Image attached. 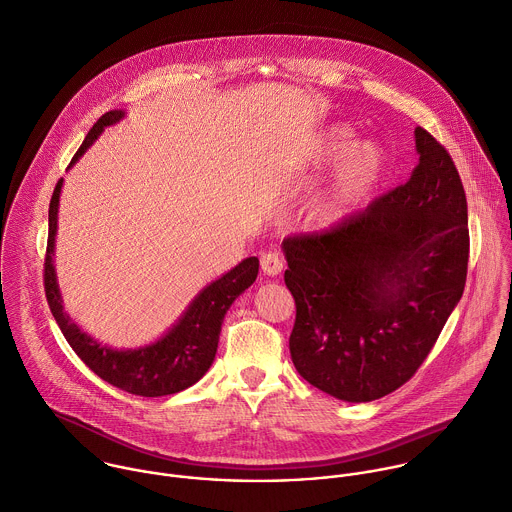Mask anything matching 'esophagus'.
<instances>
[{
    "mask_svg": "<svg viewBox=\"0 0 512 512\" xmlns=\"http://www.w3.org/2000/svg\"><path fill=\"white\" fill-rule=\"evenodd\" d=\"M261 269L269 277H277L283 271V259L277 251H269L261 255Z\"/></svg>",
    "mask_w": 512,
    "mask_h": 512,
    "instance_id": "34e87169",
    "label": "esophagus"
}]
</instances>
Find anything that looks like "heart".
<instances>
[{"instance_id":"b5f03b06","label":"heart","mask_w":512,"mask_h":512,"mask_svg":"<svg viewBox=\"0 0 512 512\" xmlns=\"http://www.w3.org/2000/svg\"><path fill=\"white\" fill-rule=\"evenodd\" d=\"M347 123H331L307 141L303 159L309 167L335 163L329 187L311 203L307 221L317 231H331L351 219L383 185L391 159L377 141H355Z\"/></svg>"}]
</instances>
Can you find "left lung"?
<instances>
[{
    "mask_svg": "<svg viewBox=\"0 0 512 512\" xmlns=\"http://www.w3.org/2000/svg\"><path fill=\"white\" fill-rule=\"evenodd\" d=\"M405 185L331 231L283 241L297 307L289 337L299 375L323 393L369 403L405 385L463 297L467 197L447 149L415 129Z\"/></svg>",
    "mask_w": 512,
    "mask_h": 512,
    "instance_id": "obj_1",
    "label": "left lung"
}]
</instances>
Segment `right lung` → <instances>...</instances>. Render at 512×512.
I'll return each mask as SVG.
<instances>
[{"label": "right lung", "mask_w": 512, "mask_h": 512, "mask_svg": "<svg viewBox=\"0 0 512 512\" xmlns=\"http://www.w3.org/2000/svg\"><path fill=\"white\" fill-rule=\"evenodd\" d=\"M123 117V109H113L101 115L87 133L69 167L79 161V157L93 145L105 127L121 121ZM61 187L63 179L57 181L49 203V237L43 281L49 309L71 349L97 377L131 395L163 397L175 395L195 385L209 371L215 359L225 313L233 301L257 279L259 259L247 257L231 271L203 287L183 311V315L175 321V325L157 341L137 349H113L101 345L91 335L81 331V327L73 323L71 317L63 311L53 267Z\"/></svg>", "instance_id": "right-lung-1"}]
</instances>
